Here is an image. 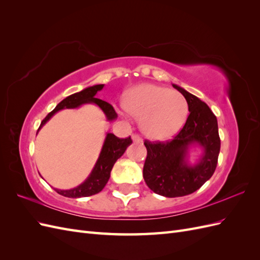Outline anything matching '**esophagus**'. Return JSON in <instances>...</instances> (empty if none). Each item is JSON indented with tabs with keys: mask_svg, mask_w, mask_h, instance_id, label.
<instances>
[{
	"mask_svg": "<svg viewBox=\"0 0 260 260\" xmlns=\"http://www.w3.org/2000/svg\"><path fill=\"white\" fill-rule=\"evenodd\" d=\"M131 138H132V141L135 143H141V142H142V140H141V138L138 135H132Z\"/></svg>",
	"mask_w": 260,
	"mask_h": 260,
	"instance_id": "1",
	"label": "esophagus"
}]
</instances>
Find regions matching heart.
Segmentation results:
<instances>
[{
	"instance_id": "heart-1",
	"label": "heart",
	"mask_w": 260,
	"mask_h": 260,
	"mask_svg": "<svg viewBox=\"0 0 260 260\" xmlns=\"http://www.w3.org/2000/svg\"><path fill=\"white\" fill-rule=\"evenodd\" d=\"M123 108L140 118V129L154 141H166L183 127L188 105L182 94L157 84H141L127 92Z\"/></svg>"
}]
</instances>
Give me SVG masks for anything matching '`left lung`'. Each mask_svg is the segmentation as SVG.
<instances>
[{
	"label": "left lung",
	"mask_w": 260,
	"mask_h": 260,
	"mask_svg": "<svg viewBox=\"0 0 260 260\" xmlns=\"http://www.w3.org/2000/svg\"><path fill=\"white\" fill-rule=\"evenodd\" d=\"M172 85L185 98L190 115L183 128L171 141L152 143L145 140L147 156L143 178L156 194L179 198L199 190L214 175L220 138L217 118L207 104L181 86ZM194 144H199L204 153L198 163L190 165L186 156L188 148Z\"/></svg>",
	"instance_id": "8db88e82"
}]
</instances>
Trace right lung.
<instances>
[{"label": "right lung", "instance_id": "obj_1", "mask_svg": "<svg viewBox=\"0 0 260 260\" xmlns=\"http://www.w3.org/2000/svg\"><path fill=\"white\" fill-rule=\"evenodd\" d=\"M104 84H96L93 86H89L80 92H77L72 95L67 96L66 99L62 100L60 103L57 104L51 113L48 114L44 119L42 120L40 127L38 129L40 130L45 122L51 119V117L56 114L60 109L64 108H77L81 106L82 104L93 103L96 104L102 111L104 112L107 120L113 121L117 118V114L115 112L114 107L107 103L105 101H102L100 99H96L95 95L99 91L103 89ZM37 132V133H38ZM132 143L131 138L127 139H119L117 138L113 133H107L103 147H102L101 154L99 156V159L94 166L90 176L88 177L83 183L78 185L70 190H57L54 188L58 194L65 196V198H72V199H78V198H86V196H91L94 194H98L103 190L104 186L106 185L107 181L111 177V171L114 167V164L116 160L122 156L127 147Z\"/></svg>", "mask_w": 260, "mask_h": 260}]
</instances>
